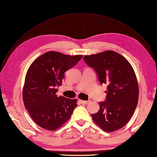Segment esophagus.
<instances>
[{
	"instance_id": "obj_1",
	"label": "esophagus",
	"mask_w": 157,
	"mask_h": 157,
	"mask_svg": "<svg viewBox=\"0 0 157 157\" xmlns=\"http://www.w3.org/2000/svg\"><path fill=\"white\" fill-rule=\"evenodd\" d=\"M80 103L81 104H87L88 102H89V101H85V100H80Z\"/></svg>"
}]
</instances>
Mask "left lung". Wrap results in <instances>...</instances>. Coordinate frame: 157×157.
<instances>
[{
    "mask_svg": "<svg viewBox=\"0 0 157 157\" xmlns=\"http://www.w3.org/2000/svg\"><path fill=\"white\" fill-rule=\"evenodd\" d=\"M84 61L95 71L100 84H107L106 98L92 120L104 131L121 129L130 120L137 107L139 86L133 69L127 59L113 51L85 56Z\"/></svg>",
    "mask_w": 157,
    "mask_h": 157,
    "instance_id": "8db88e82",
    "label": "left lung"
}]
</instances>
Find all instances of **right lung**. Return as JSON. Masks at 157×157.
Wrapping results in <instances>:
<instances>
[{
  "instance_id": "add662e5",
  "label": "right lung",
  "mask_w": 157,
  "mask_h": 157,
  "mask_svg": "<svg viewBox=\"0 0 157 157\" xmlns=\"http://www.w3.org/2000/svg\"><path fill=\"white\" fill-rule=\"evenodd\" d=\"M82 56H67L48 52L37 58L29 67L23 88L24 106L36 124L55 131L68 121L77 106V100L57 96L65 73Z\"/></svg>"
}]
</instances>
